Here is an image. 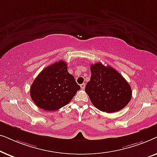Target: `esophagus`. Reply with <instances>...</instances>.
<instances>
[{
	"instance_id": "obj_1",
	"label": "esophagus",
	"mask_w": 157,
	"mask_h": 157,
	"mask_svg": "<svg viewBox=\"0 0 157 157\" xmlns=\"http://www.w3.org/2000/svg\"><path fill=\"white\" fill-rule=\"evenodd\" d=\"M80 86H81V89H85L86 84H85V83H82V84H81Z\"/></svg>"
}]
</instances>
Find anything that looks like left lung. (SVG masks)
Wrapping results in <instances>:
<instances>
[{
	"label": "left lung",
	"mask_w": 157,
	"mask_h": 157,
	"mask_svg": "<svg viewBox=\"0 0 157 157\" xmlns=\"http://www.w3.org/2000/svg\"><path fill=\"white\" fill-rule=\"evenodd\" d=\"M91 79L85 91L94 106L106 113L124 109L132 98V91L125 78L111 66L91 64Z\"/></svg>",
	"instance_id": "1"
}]
</instances>
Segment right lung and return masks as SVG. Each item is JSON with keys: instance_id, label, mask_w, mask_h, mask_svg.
Returning <instances> with one entry per match:
<instances>
[{"instance_id": "right-lung-1", "label": "right lung", "mask_w": 157, "mask_h": 157, "mask_svg": "<svg viewBox=\"0 0 157 157\" xmlns=\"http://www.w3.org/2000/svg\"><path fill=\"white\" fill-rule=\"evenodd\" d=\"M65 61L45 68L33 81L30 90L32 100L45 111H56L69 103L81 89Z\"/></svg>"}]
</instances>
